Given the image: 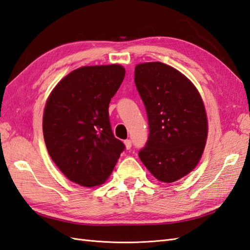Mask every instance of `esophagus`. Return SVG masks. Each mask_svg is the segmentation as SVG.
<instances>
[{
    "instance_id": "obj_1",
    "label": "esophagus",
    "mask_w": 250,
    "mask_h": 250,
    "mask_svg": "<svg viewBox=\"0 0 250 250\" xmlns=\"http://www.w3.org/2000/svg\"><path fill=\"white\" fill-rule=\"evenodd\" d=\"M124 144H125L126 149H130V148H131V141L130 140H125Z\"/></svg>"
}]
</instances>
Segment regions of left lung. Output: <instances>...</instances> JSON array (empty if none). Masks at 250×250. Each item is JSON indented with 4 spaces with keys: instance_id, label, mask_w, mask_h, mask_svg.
Segmentation results:
<instances>
[{
    "instance_id": "left-lung-1",
    "label": "left lung",
    "mask_w": 250,
    "mask_h": 250,
    "mask_svg": "<svg viewBox=\"0 0 250 250\" xmlns=\"http://www.w3.org/2000/svg\"><path fill=\"white\" fill-rule=\"evenodd\" d=\"M134 83L149 125L139 157L154 178L172 183L194 169L204 151L208 132L204 103L190 81L164 63L138 64Z\"/></svg>"
}]
</instances>
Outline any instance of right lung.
Here are the masks:
<instances>
[{"label":"right lung","mask_w":250,"mask_h":250,"mask_svg":"<svg viewBox=\"0 0 250 250\" xmlns=\"http://www.w3.org/2000/svg\"><path fill=\"white\" fill-rule=\"evenodd\" d=\"M124 77L119 64L80 67L61 80L47 100L43 116L47 150L73 183L103 184L125 149L113 136L108 113Z\"/></svg>","instance_id":"obj_1"}]
</instances>
